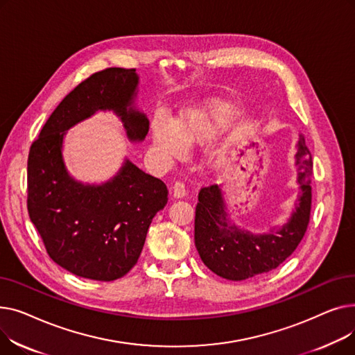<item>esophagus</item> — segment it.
Segmentation results:
<instances>
[{
    "label": "esophagus",
    "instance_id": "obj_1",
    "mask_svg": "<svg viewBox=\"0 0 355 355\" xmlns=\"http://www.w3.org/2000/svg\"><path fill=\"white\" fill-rule=\"evenodd\" d=\"M173 196H174L175 198H182V197H185V185H184L182 182L177 181V182L174 184V187H173Z\"/></svg>",
    "mask_w": 355,
    "mask_h": 355
}]
</instances>
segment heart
I'll list each match as a JSON object with an SVG mask.
<instances>
[{"mask_svg": "<svg viewBox=\"0 0 355 355\" xmlns=\"http://www.w3.org/2000/svg\"><path fill=\"white\" fill-rule=\"evenodd\" d=\"M232 112L225 107L193 109L182 114L177 125L164 116L153 122V144L157 153L166 159H182L187 155V146L206 145L217 139L227 129ZM226 162L221 153H211L207 164L217 170Z\"/></svg>", "mask_w": 355, "mask_h": 355, "instance_id": "b5f03b06", "label": "heart"}]
</instances>
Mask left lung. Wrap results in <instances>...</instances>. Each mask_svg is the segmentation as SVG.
I'll return each mask as SVG.
<instances>
[{
	"instance_id": "left-lung-1",
	"label": "left lung",
	"mask_w": 355,
	"mask_h": 355,
	"mask_svg": "<svg viewBox=\"0 0 355 355\" xmlns=\"http://www.w3.org/2000/svg\"><path fill=\"white\" fill-rule=\"evenodd\" d=\"M295 164L300 185L295 209L281 227L265 233H253L233 223L225 185L200 190L194 241L202 263L211 272L229 281H245L276 269L293 253L306 232L311 213L312 158L302 137L296 144Z\"/></svg>"
}]
</instances>
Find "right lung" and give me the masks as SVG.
Returning a JSON list of instances; mask_svg holds the SVG:
<instances>
[{"label": "right lung", "instance_id": "obj_1", "mask_svg": "<svg viewBox=\"0 0 355 355\" xmlns=\"http://www.w3.org/2000/svg\"><path fill=\"white\" fill-rule=\"evenodd\" d=\"M135 69L112 67L92 74L54 109L27 162V207L53 262L67 272L109 282L138 262L154 216L168 201L166 185L125 158L102 184L74 178L63 158L64 135L96 112H112L128 141L142 142L149 121L137 107Z\"/></svg>", "mask_w": 355, "mask_h": 355}]
</instances>
